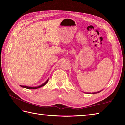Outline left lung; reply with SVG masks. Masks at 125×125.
Instances as JSON below:
<instances>
[{
	"instance_id": "8db88e82",
	"label": "left lung",
	"mask_w": 125,
	"mask_h": 125,
	"mask_svg": "<svg viewBox=\"0 0 125 125\" xmlns=\"http://www.w3.org/2000/svg\"><path fill=\"white\" fill-rule=\"evenodd\" d=\"M101 91H99V92H94V93H89V94H95V93H99V92H101Z\"/></svg>"
}]
</instances>
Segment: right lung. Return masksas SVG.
Listing matches in <instances>:
<instances>
[{
    "instance_id": "obj_1",
    "label": "right lung",
    "mask_w": 125,
    "mask_h": 125,
    "mask_svg": "<svg viewBox=\"0 0 125 125\" xmlns=\"http://www.w3.org/2000/svg\"><path fill=\"white\" fill-rule=\"evenodd\" d=\"M49 81V79H48V80L46 81V82H44V83L43 84H42L41 85H40V86H36V87H30V86H23V85H20V86L22 87H24V88H25V89H39V88L40 87H41L42 86H44L45 84H46Z\"/></svg>"
}]
</instances>
